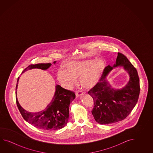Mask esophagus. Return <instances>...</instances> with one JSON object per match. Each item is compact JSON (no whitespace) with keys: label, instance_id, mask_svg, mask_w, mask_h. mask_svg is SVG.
<instances>
[{"label":"esophagus","instance_id":"34e87169","mask_svg":"<svg viewBox=\"0 0 153 153\" xmlns=\"http://www.w3.org/2000/svg\"><path fill=\"white\" fill-rule=\"evenodd\" d=\"M83 94H85V92L82 91H78L76 92V96L78 97H80L81 95H82Z\"/></svg>","mask_w":153,"mask_h":153}]
</instances>
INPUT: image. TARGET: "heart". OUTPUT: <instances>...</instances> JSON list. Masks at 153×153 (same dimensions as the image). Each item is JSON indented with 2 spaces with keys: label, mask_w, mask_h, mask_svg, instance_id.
I'll use <instances>...</instances> for the list:
<instances>
[{
  "label": "heart",
  "mask_w": 153,
  "mask_h": 153,
  "mask_svg": "<svg viewBox=\"0 0 153 153\" xmlns=\"http://www.w3.org/2000/svg\"><path fill=\"white\" fill-rule=\"evenodd\" d=\"M105 67L102 59H89L81 61H71L63 66L64 71L59 70L57 79L63 88L69 89L79 77L82 88L90 89L100 81Z\"/></svg>",
  "instance_id": "b5f03b06"
}]
</instances>
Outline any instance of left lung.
<instances>
[{
    "label": "left lung",
    "instance_id": "obj_1",
    "mask_svg": "<svg viewBox=\"0 0 153 153\" xmlns=\"http://www.w3.org/2000/svg\"><path fill=\"white\" fill-rule=\"evenodd\" d=\"M122 66L129 74V81L121 89L112 88L106 76L114 68ZM140 92V79L136 69L127 57L118 52L113 67L108 65L100 80L88 94L94 102L92 114L99 124L115 123L125 119L136 105Z\"/></svg>",
    "mask_w": 153,
    "mask_h": 153
}]
</instances>
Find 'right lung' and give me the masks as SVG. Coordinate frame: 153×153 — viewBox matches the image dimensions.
<instances>
[{
	"mask_svg": "<svg viewBox=\"0 0 153 153\" xmlns=\"http://www.w3.org/2000/svg\"><path fill=\"white\" fill-rule=\"evenodd\" d=\"M56 61L53 62L55 64ZM51 63H39L30 65L23 70L22 73L32 69L46 70ZM20 77L17 80L16 100L17 107L22 117L34 127L44 130H57L65 127L68 121L69 104L75 98L74 92L62 88L59 85L56 86L55 92L52 100L45 109L37 113H31L25 110L20 105L17 98V88Z\"/></svg>",
	"mask_w": 153,
	"mask_h": 153,
	"instance_id": "obj_1",
	"label": "right lung"
}]
</instances>
